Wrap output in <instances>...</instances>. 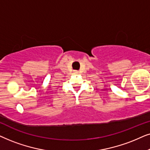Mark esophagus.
I'll return each instance as SVG.
<instances>
[{
    "label": "esophagus",
    "mask_w": 150,
    "mask_h": 150,
    "mask_svg": "<svg viewBox=\"0 0 150 150\" xmlns=\"http://www.w3.org/2000/svg\"><path fill=\"white\" fill-rule=\"evenodd\" d=\"M76 73H77V72H76Z\"/></svg>",
    "instance_id": "34e87169"
}]
</instances>
